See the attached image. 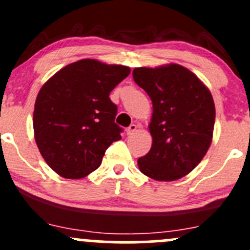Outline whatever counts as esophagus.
I'll use <instances>...</instances> for the list:
<instances>
[{"mask_svg": "<svg viewBox=\"0 0 250 250\" xmlns=\"http://www.w3.org/2000/svg\"><path fill=\"white\" fill-rule=\"evenodd\" d=\"M136 129H138V125H134V123H133V125H130L129 127L127 128V134H128V135H132V134L135 132Z\"/></svg>", "mask_w": 250, "mask_h": 250, "instance_id": "obj_1", "label": "esophagus"}]
</instances>
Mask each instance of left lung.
<instances>
[{
	"mask_svg": "<svg viewBox=\"0 0 250 250\" xmlns=\"http://www.w3.org/2000/svg\"><path fill=\"white\" fill-rule=\"evenodd\" d=\"M133 79L153 105L149 133L152 147L138 159L144 175L156 181H176L188 175L208 151L215 107L208 88L180 64L140 67Z\"/></svg>",
	"mask_w": 250,
	"mask_h": 250,
	"instance_id": "left-lung-1",
	"label": "left lung"
}]
</instances>
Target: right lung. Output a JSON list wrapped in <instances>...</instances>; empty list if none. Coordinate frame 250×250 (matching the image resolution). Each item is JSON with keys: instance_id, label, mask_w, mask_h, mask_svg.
Wrapping results in <instances>:
<instances>
[{"instance_id": "obj_1", "label": "right lung", "mask_w": 250, "mask_h": 250, "mask_svg": "<svg viewBox=\"0 0 250 250\" xmlns=\"http://www.w3.org/2000/svg\"><path fill=\"white\" fill-rule=\"evenodd\" d=\"M125 65L86 59L52 75L37 96L36 144L48 165L78 180L98 169L107 147L121 139L110 92L129 75Z\"/></svg>"}]
</instances>
